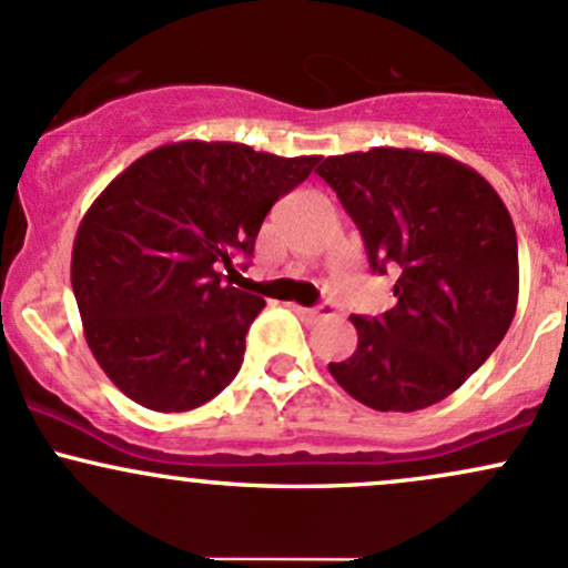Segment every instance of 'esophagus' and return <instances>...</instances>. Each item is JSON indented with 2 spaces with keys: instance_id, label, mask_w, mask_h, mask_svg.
Masks as SVG:
<instances>
[{
  "instance_id": "1",
  "label": "esophagus",
  "mask_w": 568,
  "mask_h": 568,
  "mask_svg": "<svg viewBox=\"0 0 568 568\" xmlns=\"http://www.w3.org/2000/svg\"><path fill=\"white\" fill-rule=\"evenodd\" d=\"M294 313L302 317L304 323H310V326H313V323L323 321V317L336 315V310L332 307V304H321V307H294Z\"/></svg>"
}]
</instances>
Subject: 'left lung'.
I'll return each mask as SVG.
<instances>
[{
    "label": "left lung",
    "mask_w": 568,
    "mask_h": 568,
    "mask_svg": "<svg viewBox=\"0 0 568 568\" xmlns=\"http://www.w3.org/2000/svg\"><path fill=\"white\" fill-rule=\"evenodd\" d=\"M364 236L372 272H396V304L353 315L358 347L328 372L377 413H415L475 375L517 307V234L471 166L413 148L328 155L315 170Z\"/></svg>",
    "instance_id": "left-lung-1"
}]
</instances>
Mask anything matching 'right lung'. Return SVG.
I'll list each match as a JSON object with an SVG mask.
<instances>
[{
	"mask_svg": "<svg viewBox=\"0 0 568 568\" xmlns=\"http://www.w3.org/2000/svg\"><path fill=\"white\" fill-rule=\"evenodd\" d=\"M317 161L185 140L99 193L74 236L72 291L115 388L155 413H189L232 383L264 298L226 285L221 270L251 258L272 204Z\"/></svg>",
	"mask_w": 568,
	"mask_h": 568,
	"instance_id": "add662e5",
	"label": "right lung"
}]
</instances>
